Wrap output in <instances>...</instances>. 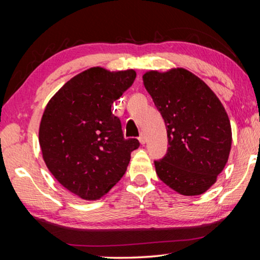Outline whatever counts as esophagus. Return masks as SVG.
<instances>
[{
	"label": "esophagus",
	"instance_id": "esophagus-1",
	"mask_svg": "<svg viewBox=\"0 0 260 260\" xmlns=\"http://www.w3.org/2000/svg\"><path fill=\"white\" fill-rule=\"evenodd\" d=\"M139 141H140V143L141 144H144L147 142V136H146V134L144 133H141V135H140V138H139Z\"/></svg>",
	"mask_w": 260,
	"mask_h": 260
}]
</instances>
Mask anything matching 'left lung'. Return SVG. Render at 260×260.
<instances>
[{
	"label": "left lung",
	"mask_w": 260,
	"mask_h": 260,
	"mask_svg": "<svg viewBox=\"0 0 260 260\" xmlns=\"http://www.w3.org/2000/svg\"><path fill=\"white\" fill-rule=\"evenodd\" d=\"M144 87L165 121L169 148L155 160L156 173L181 195L205 192L230 156L232 128L221 102L206 83L184 69L147 72Z\"/></svg>",
	"instance_id": "1"
}]
</instances>
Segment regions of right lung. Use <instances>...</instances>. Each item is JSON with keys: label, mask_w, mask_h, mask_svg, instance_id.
Listing matches in <instances>:
<instances>
[{"label": "right lung", "mask_w": 260, "mask_h": 260, "mask_svg": "<svg viewBox=\"0 0 260 260\" xmlns=\"http://www.w3.org/2000/svg\"><path fill=\"white\" fill-rule=\"evenodd\" d=\"M134 70L91 68L73 77L43 112L39 142L48 170L83 200L105 195L125 174L138 139H125L112 103L133 85Z\"/></svg>", "instance_id": "add662e5"}]
</instances>
